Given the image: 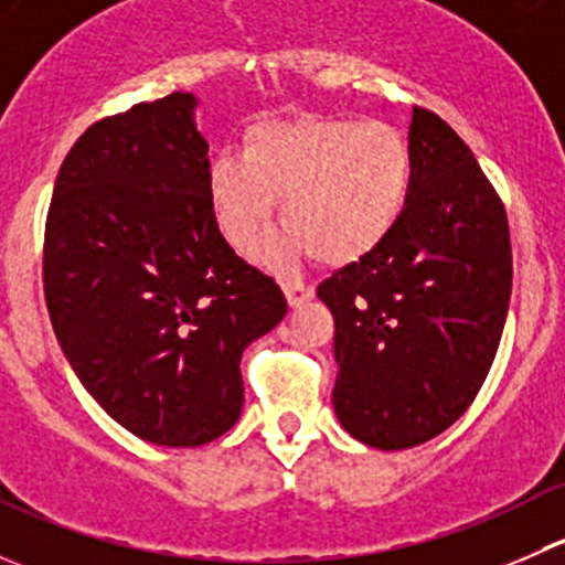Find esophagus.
Here are the masks:
<instances>
[{
  "label": "esophagus",
  "instance_id": "1",
  "mask_svg": "<svg viewBox=\"0 0 565 565\" xmlns=\"http://www.w3.org/2000/svg\"><path fill=\"white\" fill-rule=\"evenodd\" d=\"M284 295H287V303L292 306V309H298L306 300L315 298V287L306 281H284Z\"/></svg>",
  "mask_w": 565,
  "mask_h": 565
}]
</instances>
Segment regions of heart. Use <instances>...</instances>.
<instances>
[{"label": "heart", "instance_id": "heart-1", "mask_svg": "<svg viewBox=\"0 0 565 565\" xmlns=\"http://www.w3.org/2000/svg\"><path fill=\"white\" fill-rule=\"evenodd\" d=\"M204 185L221 235L237 250L265 235L281 199L289 230L254 248L262 265L284 270L303 248L324 265H347L402 218L413 150L380 119H270L248 130L243 156L218 152Z\"/></svg>", "mask_w": 565, "mask_h": 565}]
</instances>
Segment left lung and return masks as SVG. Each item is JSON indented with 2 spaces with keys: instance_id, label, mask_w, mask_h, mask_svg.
I'll use <instances>...</instances> for the list:
<instances>
[{
  "instance_id": "1",
  "label": "left lung",
  "mask_w": 565,
  "mask_h": 565,
  "mask_svg": "<svg viewBox=\"0 0 565 565\" xmlns=\"http://www.w3.org/2000/svg\"><path fill=\"white\" fill-rule=\"evenodd\" d=\"M413 188L393 232L319 284L335 319L333 409L363 446H420L481 391L511 300L509 221L470 147L409 119Z\"/></svg>"
}]
</instances>
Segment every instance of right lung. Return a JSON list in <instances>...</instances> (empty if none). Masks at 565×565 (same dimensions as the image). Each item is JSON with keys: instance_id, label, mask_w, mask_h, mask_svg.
Segmentation results:
<instances>
[{"instance_id": "1", "label": "right lung", "mask_w": 565, "mask_h": 565, "mask_svg": "<svg viewBox=\"0 0 565 565\" xmlns=\"http://www.w3.org/2000/svg\"><path fill=\"white\" fill-rule=\"evenodd\" d=\"M196 106L172 93L84 130L45 221V306L67 363L122 429L167 448L237 424L243 352L287 315L218 232Z\"/></svg>"}]
</instances>
